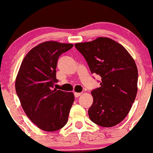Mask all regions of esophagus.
<instances>
[{"label": "esophagus", "mask_w": 153, "mask_h": 153, "mask_svg": "<svg viewBox=\"0 0 153 153\" xmlns=\"http://www.w3.org/2000/svg\"><path fill=\"white\" fill-rule=\"evenodd\" d=\"M81 95H82V93H76V92L74 93V96L76 98H78V97H80Z\"/></svg>", "instance_id": "34e87169"}]
</instances>
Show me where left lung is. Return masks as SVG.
I'll return each mask as SVG.
<instances>
[{
	"instance_id": "1",
	"label": "left lung",
	"mask_w": 153,
	"mask_h": 153,
	"mask_svg": "<svg viewBox=\"0 0 153 153\" xmlns=\"http://www.w3.org/2000/svg\"><path fill=\"white\" fill-rule=\"evenodd\" d=\"M75 47L87 61L91 73L102 77L101 87L91 91L88 110L94 123L111 127L127 116L138 91V69L131 55L119 42L108 37L79 42Z\"/></svg>"
}]
</instances>
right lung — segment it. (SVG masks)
Here are the masks:
<instances>
[{
    "label": "right lung",
    "mask_w": 153,
    "mask_h": 153,
    "mask_svg": "<svg viewBox=\"0 0 153 153\" xmlns=\"http://www.w3.org/2000/svg\"><path fill=\"white\" fill-rule=\"evenodd\" d=\"M71 43L46 41L28 52L20 65L15 90L26 116L37 127L53 132L62 128L74 101L72 92L56 90V68L59 56Z\"/></svg>",
    "instance_id": "obj_1"
}]
</instances>
